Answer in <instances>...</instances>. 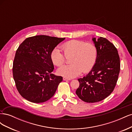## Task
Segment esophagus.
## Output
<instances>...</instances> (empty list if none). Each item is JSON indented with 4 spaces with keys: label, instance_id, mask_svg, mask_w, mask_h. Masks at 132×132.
Instances as JSON below:
<instances>
[{
    "label": "esophagus",
    "instance_id": "1",
    "mask_svg": "<svg viewBox=\"0 0 132 132\" xmlns=\"http://www.w3.org/2000/svg\"><path fill=\"white\" fill-rule=\"evenodd\" d=\"M63 80H64V81H68V80H70V79H68V78H65V77H63Z\"/></svg>",
    "mask_w": 132,
    "mask_h": 132
}]
</instances>
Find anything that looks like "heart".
Segmentation results:
<instances>
[{
  "instance_id": "obj_1",
  "label": "heart",
  "mask_w": 132,
  "mask_h": 132,
  "mask_svg": "<svg viewBox=\"0 0 132 132\" xmlns=\"http://www.w3.org/2000/svg\"><path fill=\"white\" fill-rule=\"evenodd\" d=\"M61 48L66 57L71 56L69 65L59 67L57 73L67 78L78 77L82 71L86 73L90 71L97 61L98 52L93 43L73 39L62 44ZM50 58L53 64L61 66L65 62V56L59 48L55 47L52 50Z\"/></svg>"
}]
</instances>
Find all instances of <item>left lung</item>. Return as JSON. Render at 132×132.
I'll return each mask as SVG.
<instances>
[{"label":"left lung","mask_w":132,"mask_h":132,"mask_svg":"<svg viewBox=\"0 0 132 132\" xmlns=\"http://www.w3.org/2000/svg\"><path fill=\"white\" fill-rule=\"evenodd\" d=\"M98 52L95 65L82 78L78 79L76 94L86 102L103 100L114 89L120 71V59L116 48L105 38H92Z\"/></svg>","instance_id":"8db88e82"}]
</instances>
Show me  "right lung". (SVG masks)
Instances as JSON below:
<instances>
[{"instance_id":"add662e5","label":"right lung","mask_w":132,"mask_h":132,"mask_svg":"<svg viewBox=\"0 0 132 132\" xmlns=\"http://www.w3.org/2000/svg\"><path fill=\"white\" fill-rule=\"evenodd\" d=\"M65 38L38 35L25 39L19 46L13 62V78L22 96L34 103L46 102L53 96L63 78L52 72V50Z\"/></svg>"}]
</instances>
